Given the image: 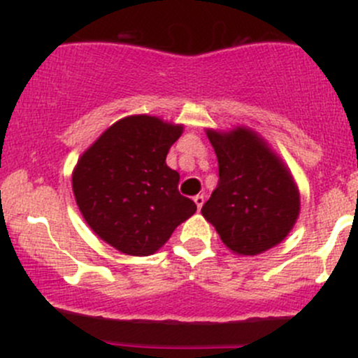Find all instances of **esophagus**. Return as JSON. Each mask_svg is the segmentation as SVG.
Segmentation results:
<instances>
[{
	"label": "esophagus",
	"mask_w": 358,
	"mask_h": 358,
	"mask_svg": "<svg viewBox=\"0 0 358 358\" xmlns=\"http://www.w3.org/2000/svg\"><path fill=\"white\" fill-rule=\"evenodd\" d=\"M194 202H196L197 209H199V211H201L202 204H204V196H202V194H199V196H196V197H194Z\"/></svg>",
	"instance_id": "1"
}]
</instances>
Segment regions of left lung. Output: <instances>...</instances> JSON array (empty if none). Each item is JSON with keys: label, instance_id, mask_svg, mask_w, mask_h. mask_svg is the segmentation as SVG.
Segmentation results:
<instances>
[{"label": "left lung", "instance_id": "1", "mask_svg": "<svg viewBox=\"0 0 358 358\" xmlns=\"http://www.w3.org/2000/svg\"><path fill=\"white\" fill-rule=\"evenodd\" d=\"M218 157V185L201 213L227 248L255 256L282 243L299 215L291 171L252 129L206 131Z\"/></svg>", "mask_w": 358, "mask_h": 358}]
</instances>
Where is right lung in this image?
I'll list each match as a JSON object with an SVG mask.
<instances>
[{
    "label": "right lung",
    "mask_w": 358,
    "mask_h": 358,
    "mask_svg": "<svg viewBox=\"0 0 358 358\" xmlns=\"http://www.w3.org/2000/svg\"><path fill=\"white\" fill-rule=\"evenodd\" d=\"M182 124L156 115L119 119L85 150L72 173L83 218L102 241L129 256L154 255L197 211L178 192L180 175L166 164Z\"/></svg>",
    "instance_id": "add662e5"
}]
</instances>
